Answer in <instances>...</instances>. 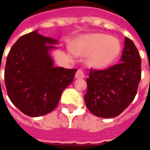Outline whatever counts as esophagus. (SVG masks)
<instances>
[{"mask_svg":"<svg viewBox=\"0 0 150 150\" xmlns=\"http://www.w3.org/2000/svg\"><path fill=\"white\" fill-rule=\"evenodd\" d=\"M85 77V75H84V72L83 70H81V69H79L77 72H76V74H75V78L76 79H83Z\"/></svg>","mask_w":150,"mask_h":150,"instance_id":"esophagus-1","label":"esophagus"}]
</instances>
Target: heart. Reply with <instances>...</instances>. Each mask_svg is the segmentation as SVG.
<instances>
[{"label":"heart","instance_id":"obj_1","mask_svg":"<svg viewBox=\"0 0 150 150\" xmlns=\"http://www.w3.org/2000/svg\"><path fill=\"white\" fill-rule=\"evenodd\" d=\"M121 43L105 34L83 36L74 49L76 55L88 57V64L95 69H103L113 63L121 53Z\"/></svg>","mask_w":150,"mask_h":150}]
</instances>
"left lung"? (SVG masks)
<instances>
[{
	"mask_svg": "<svg viewBox=\"0 0 150 150\" xmlns=\"http://www.w3.org/2000/svg\"><path fill=\"white\" fill-rule=\"evenodd\" d=\"M120 63L105 70L89 71L84 101L94 116L120 115L135 98L141 79V58L133 42L125 38Z\"/></svg>",
	"mask_w": 150,
	"mask_h": 150,
	"instance_id": "1",
	"label": "left lung"
}]
</instances>
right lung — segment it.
Returning <instances> with one entry per match:
<instances>
[{
	"mask_svg": "<svg viewBox=\"0 0 150 150\" xmlns=\"http://www.w3.org/2000/svg\"><path fill=\"white\" fill-rule=\"evenodd\" d=\"M58 43L36 29L20 37L7 56L5 68L7 94L27 116L36 117L52 111L62 91L72 83L77 69L54 67L50 53L57 49L55 45Z\"/></svg>",
	"mask_w": 150,
	"mask_h": 150,
	"instance_id": "add662e5",
	"label": "right lung"
}]
</instances>
